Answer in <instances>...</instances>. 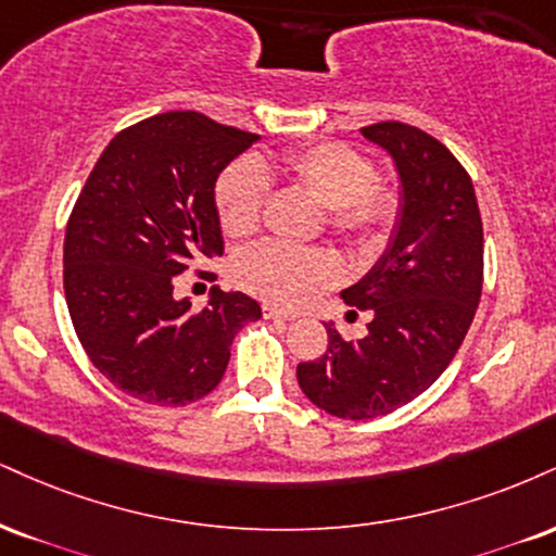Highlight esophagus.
<instances>
[{
    "mask_svg": "<svg viewBox=\"0 0 556 556\" xmlns=\"http://www.w3.org/2000/svg\"><path fill=\"white\" fill-rule=\"evenodd\" d=\"M264 316L266 318H274V320H292V318H295V316H292V313L279 311V307H274V305H264Z\"/></svg>",
    "mask_w": 556,
    "mask_h": 556,
    "instance_id": "34e87169",
    "label": "esophagus"
}]
</instances>
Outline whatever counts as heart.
<instances>
[{
  "label": "heart",
  "mask_w": 556,
  "mask_h": 556,
  "mask_svg": "<svg viewBox=\"0 0 556 556\" xmlns=\"http://www.w3.org/2000/svg\"><path fill=\"white\" fill-rule=\"evenodd\" d=\"M282 173L313 202L329 210V225L363 245L383 238L399 212V193L376 184V168L363 152L342 142H320L290 152ZM269 197V165L238 160L217 180L219 225L227 236L249 238L258 230L261 212ZM236 282L266 303L298 305L316 285L333 279L326 253L292 249L285 243H261L243 251L232 264Z\"/></svg>",
  "instance_id": "1"
}]
</instances>
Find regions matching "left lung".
Instances as JSON below:
<instances>
[{"label": "left lung", "mask_w": 556, "mask_h": 556, "mask_svg": "<svg viewBox=\"0 0 556 556\" xmlns=\"http://www.w3.org/2000/svg\"><path fill=\"white\" fill-rule=\"evenodd\" d=\"M359 131L386 150L399 176V214L383 256L342 290L346 305L372 318L357 342L326 324L329 350L298 365L305 396L339 419L383 417L443 376L477 313L484 274L477 193L451 150L401 122Z\"/></svg>", "instance_id": "1"}]
</instances>
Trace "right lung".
<instances>
[{
	"label": "right lung",
	"instance_id": "1",
	"mask_svg": "<svg viewBox=\"0 0 556 556\" xmlns=\"http://www.w3.org/2000/svg\"><path fill=\"white\" fill-rule=\"evenodd\" d=\"M258 139L197 111L157 113L111 139L79 193L64 238L66 307L90 363L131 399H204L232 339L261 318L243 292L212 287L202 311L173 298L191 261L223 256L214 184Z\"/></svg>",
	"mask_w": 556,
	"mask_h": 556
}]
</instances>
